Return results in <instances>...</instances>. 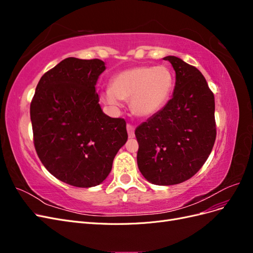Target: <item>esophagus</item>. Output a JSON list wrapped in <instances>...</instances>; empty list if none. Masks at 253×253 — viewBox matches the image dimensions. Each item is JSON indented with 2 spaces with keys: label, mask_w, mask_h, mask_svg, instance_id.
<instances>
[{
  "label": "esophagus",
  "mask_w": 253,
  "mask_h": 253,
  "mask_svg": "<svg viewBox=\"0 0 253 253\" xmlns=\"http://www.w3.org/2000/svg\"><path fill=\"white\" fill-rule=\"evenodd\" d=\"M126 129H127L128 138H134V136H135V134H134V131H135L134 126H131V125H127V126H126Z\"/></svg>",
  "instance_id": "1"
}]
</instances>
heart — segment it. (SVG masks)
<instances>
[{
  "instance_id": "heart-1",
  "label": "heart",
  "mask_w": 253,
  "mask_h": 253,
  "mask_svg": "<svg viewBox=\"0 0 253 253\" xmlns=\"http://www.w3.org/2000/svg\"><path fill=\"white\" fill-rule=\"evenodd\" d=\"M173 86L174 76L167 66H137L115 75L101 98L113 109L120 108L121 100H129L136 116L149 118L166 105Z\"/></svg>"
}]
</instances>
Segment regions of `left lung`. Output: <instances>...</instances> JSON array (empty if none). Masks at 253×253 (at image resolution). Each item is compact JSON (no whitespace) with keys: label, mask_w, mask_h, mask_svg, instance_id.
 <instances>
[{"label":"left lung","mask_w":253,"mask_h":253,"mask_svg":"<svg viewBox=\"0 0 253 253\" xmlns=\"http://www.w3.org/2000/svg\"><path fill=\"white\" fill-rule=\"evenodd\" d=\"M172 99L137 126V165L143 177L158 186L186 181L208 159L216 137L214 95L202 73L175 56Z\"/></svg>","instance_id":"obj_1"}]
</instances>
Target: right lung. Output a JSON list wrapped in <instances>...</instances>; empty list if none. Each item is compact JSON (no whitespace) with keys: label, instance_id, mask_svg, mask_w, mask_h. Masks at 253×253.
Segmentation results:
<instances>
[{"label":"right lung","instance_id":"1","mask_svg":"<svg viewBox=\"0 0 253 253\" xmlns=\"http://www.w3.org/2000/svg\"><path fill=\"white\" fill-rule=\"evenodd\" d=\"M105 68L99 59L66 58L42 76L30 104L38 156L74 187L100 185L127 140L126 121L111 118L99 104L95 86Z\"/></svg>","mask_w":253,"mask_h":253}]
</instances>
